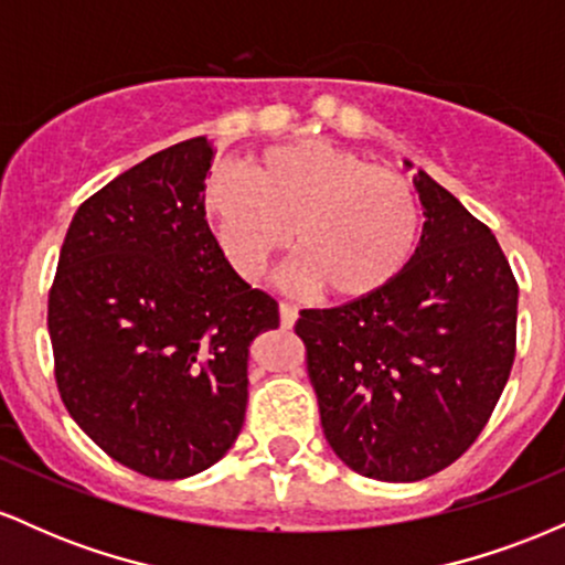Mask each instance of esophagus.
I'll list each match as a JSON object with an SVG mask.
<instances>
[{"label": "esophagus", "instance_id": "1", "mask_svg": "<svg viewBox=\"0 0 565 565\" xmlns=\"http://www.w3.org/2000/svg\"><path fill=\"white\" fill-rule=\"evenodd\" d=\"M278 313H281V327L284 329L295 327V321H297V308H295V305L281 302V305H278Z\"/></svg>", "mask_w": 565, "mask_h": 565}]
</instances>
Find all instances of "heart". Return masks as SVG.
<instances>
[{"instance_id": "obj_1", "label": "heart", "mask_w": 565, "mask_h": 565, "mask_svg": "<svg viewBox=\"0 0 565 565\" xmlns=\"http://www.w3.org/2000/svg\"><path fill=\"white\" fill-rule=\"evenodd\" d=\"M201 215L244 278L278 252L289 276L334 300H364L401 276L419 242V201L401 174L327 140L268 148L244 178L215 172L201 188Z\"/></svg>"}]
</instances>
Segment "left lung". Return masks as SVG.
<instances>
[{"mask_svg":"<svg viewBox=\"0 0 565 565\" xmlns=\"http://www.w3.org/2000/svg\"><path fill=\"white\" fill-rule=\"evenodd\" d=\"M414 188L425 225L401 276L364 300L302 310L295 327L329 446L387 483L462 457L515 361L518 284L494 233L427 172Z\"/></svg>","mask_w":565,"mask_h":565,"instance_id":"left-lung-1","label":"left lung"}]
</instances>
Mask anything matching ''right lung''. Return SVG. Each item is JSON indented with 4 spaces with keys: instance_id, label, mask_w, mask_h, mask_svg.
<instances>
[{
    "instance_id": "add662e5",
    "label": "right lung",
    "mask_w": 565,
    "mask_h": 565,
    "mask_svg": "<svg viewBox=\"0 0 565 565\" xmlns=\"http://www.w3.org/2000/svg\"><path fill=\"white\" fill-rule=\"evenodd\" d=\"M206 138L153 153L71 220L50 289L55 380L74 423L140 476L178 481L238 438L246 361L278 302L225 260L201 215Z\"/></svg>"
}]
</instances>
